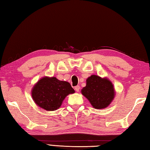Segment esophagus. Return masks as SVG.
Wrapping results in <instances>:
<instances>
[{"instance_id": "34e87169", "label": "esophagus", "mask_w": 150, "mask_h": 150, "mask_svg": "<svg viewBox=\"0 0 150 150\" xmlns=\"http://www.w3.org/2000/svg\"><path fill=\"white\" fill-rule=\"evenodd\" d=\"M79 90H80V86H77L75 87V90L77 92H79Z\"/></svg>"}]
</instances>
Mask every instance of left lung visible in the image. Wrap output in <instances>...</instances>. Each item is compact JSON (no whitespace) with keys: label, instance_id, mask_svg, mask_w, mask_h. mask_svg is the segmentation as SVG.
I'll use <instances>...</instances> for the list:
<instances>
[{"label":"left lung","instance_id":"1","mask_svg":"<svg viewBox=\"0 0 150 150\" xmlns=\"http://www.w3.org/2000/svg\"><path fill=\"white\" fill-rule=\"evenodd\" d=\"M81 93L87 98L95 109L106 108L115 97L113 84L106 77L92 75L86 79V85Z\"/></svg>","mask_w":150,"mask_h":150}]
</instances>
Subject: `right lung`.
<instances>
[{"label": "right lung", "mask_w": 150, "mask_h": 150, "mask_svg": "<svg viewBox=\"0 0 150 150\" xmlns=\"http://www.w3.org/2000/svg\"><path fill=\"white\" fill-rule=\"evenodd\" d=\"M68 82L55 77H44L31 89V97L38 106L46 111H55L61 106L69 94L75 93Z\"/></svg>", "instance_id": "obj_1"}]
</instances>
